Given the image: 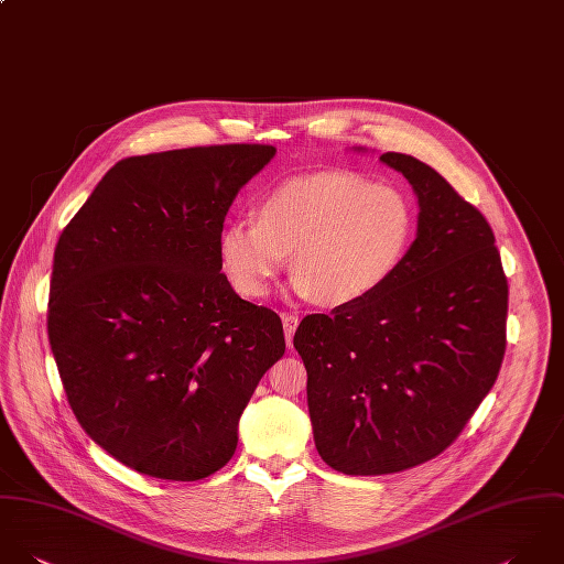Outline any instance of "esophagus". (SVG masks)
I'll return each instance as SVG.
<instances>
[{
  "label": "esophagus",
  "instance_id": "34e87169",
  "mask_svg": "<svg viewBox=\"0 0 564 564\" xmlns=\"http://www.w3.org/2000/svg\"><path fill=\"white\" fill-rule=\"evenodd\" d=\"M281 318H283L285 339H288V344H292V336H294V332H296V327H299V316H296V314H290V312H283Z\"/></svg>",
  "mask_w": 564,
  "mask_h": 564
}]
</instances>
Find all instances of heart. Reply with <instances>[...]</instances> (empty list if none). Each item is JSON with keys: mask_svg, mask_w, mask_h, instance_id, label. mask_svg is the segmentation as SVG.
I'll return each mask as SVG.
<instances>
[{"mask_svg": "<svg viewBox=\"0 0 564 564\" xmlns=\"http://www.w3.org/2000/svg\"><path fill=\"white\" fill-rule=\"evenodd\" d=\"M414 230V205L397 185L375 183L359 172H323L268 192L257 205V220L228 223L220 257L232 288L257 299L292 252L294 290L339 307L392 279Z\"/></svg>", "mask_w": 564, "mask_h": 564, "instance_id": "obj_1", "label": "heart"}]
</instances>
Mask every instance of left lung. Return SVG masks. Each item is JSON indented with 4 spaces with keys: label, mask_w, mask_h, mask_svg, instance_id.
<instances>
[{
    "label": "left lung",
    "mask_w": 564,
    "mask_h": 564,
    "mask_svg": "<svg viewBox=\"0 0 564 564\" xmlns=\"http://www.w3.org/2000/svg\"><path fill=\"white\" fill-rule=\"evenodd\" d=\"M419 196V235L375 294L310 314L294 346L321 457L346 475L423 464L462 434L506 352L508 279L486 218L423 161L386 152Z\"/></svg>",
    "instance_id": "8db88e82"
}]
</instances>
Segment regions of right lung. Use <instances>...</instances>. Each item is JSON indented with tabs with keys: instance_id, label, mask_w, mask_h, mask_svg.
<instances>
[{
	"instance_id": "right-lung-1",
	"label": "right lung",
	"mask_w": 564,
	"mask_h": 564,
	"mask_svg": "<svg viewBox=\"0 0 564 564\" xmlns=\"http://www.w3.org/2000/svg\"><path fill=\"white\" fill-rule=\"evenodd\" d=\"M272 145L130 156L63 228L47 336L80 427L121 464L196 481L237 447V423L285 352L281 318L223 270L228 207Z\"/></svg>"
}]
</instances>
